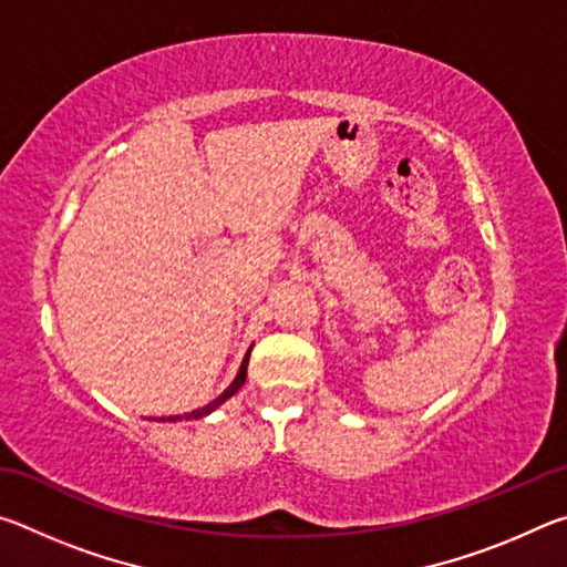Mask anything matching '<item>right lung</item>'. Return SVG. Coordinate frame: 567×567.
<instances>
[{"label": "right lung", "mask_w": 567, "mask_h": 567, "mask_svg": "<svg viewBox=\"0 0 567 567\" xmlns=\"http://www.w3.org/2000/svg\"><path fill=\"white\" fill-rule=\"evenodd\" d=\"M249 352H252V348L247 350V354H245V360H243V364H239V372H237V378L229 382V388L223 392V395H217L213 402H207L205 408H197V410H192V412H185V415H169V417H159V422H177V420H199V417H207L209 412H215L219 405H223V402H227L229 398L235 395V392L245 385V378H247V362H249ZM152 420H157V417H152Z\"/></svg>", "instance_id": "1"}]
</instances>
